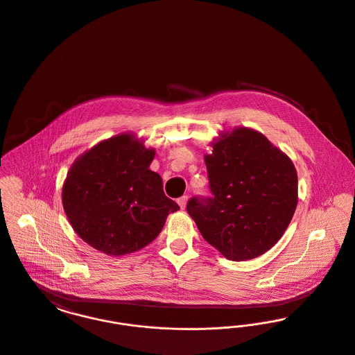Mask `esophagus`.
<instances>
[{
	"label": "esophagus",
	"mask_w": 355,
	"mask_h": 355,
	"mask_svg": "<svg viewBox=\"0 0 355 355\" xmlns=\"http://www.w3.org/2000/svg\"><path fill=\"white\" fill-rule=\"evenodd\" d=\"M177 202L180 205V207L184 210L186 207V203H187V197H186V196H182L181 198H178V200H177Z\"/></svg>",
	"instance_id": "1"
}]
</instances>
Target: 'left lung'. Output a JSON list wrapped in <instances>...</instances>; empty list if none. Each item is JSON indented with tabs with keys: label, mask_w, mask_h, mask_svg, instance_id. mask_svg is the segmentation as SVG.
<instances>
[{
	"label": "left lung",
	"mask_w": 355,
	"mask_h": 355,
	"mask_svg": "<svg viewBox=\"0 0 355 355\" xmlns=\"http://www.w3.org/2000/svg\"><path fill=\"white\" fill-rule=\"evenodd\" d=\"M205 164L213 197L186 210L207 243L230 261L253 259L284 236L298 203L291 159L257 130L234 128L211 142Z\"/></svg>",
	"instance_id": "1"
}]
</instances>
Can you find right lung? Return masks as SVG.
I'll return each mask as SVG.
<instances>
[{
    "label": "right lung",
    "mask_w": 355,
    "mask_h": 355,
    "mask_svg": "<svg viewBox=\"0 0 355 355\" xmlns=\"http://www.w3.org/2000/svg\"><path fill=\"white\" fill-rule=\"evenodd\" d=\"M155 155L144 139L122 133L81 154L62 186V205L74 232L107 255L135 253L161 233L180 206L149 169Z\"/></svg>",
    "instance_id": "1"
}]
</instances>
